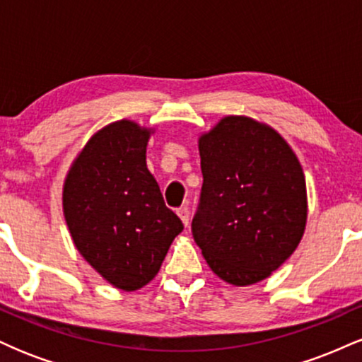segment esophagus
<instances>
[{"label":"esophagus","mask_w":362,"mask_h":362,"mask_svg":"<svg viewBox=\"0 0 362 362\" xmlns=\"http://www.w3.org/2000/svg\"><path fill=\"white\" fill-rule=\"evenodd\" d=\"M177 214H178V216H180L182 223H184V224H185V226H189V219H190V213H189V207H187V206H184V207H178Z\"/></svg>","instance_id":"obj_1"}]
</instances>
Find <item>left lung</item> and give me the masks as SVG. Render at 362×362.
<instances>
[{"label": "left lung", "mask_w": 362, "mask_h": 362, "mask_svg": "<svg viewBox=\"0 0 362 362\" xmlns=\"http://www.w3.org/2000/svg\"><path fill=\"white\" fill-rule=\"evenodd\" d=\"M202 189L192 235L214 274L235 286L271 276L296 250L306 184L293 149L271 127L224 117L199 139Z\"/></svg>", "instance_id": "1"}]
</instances>
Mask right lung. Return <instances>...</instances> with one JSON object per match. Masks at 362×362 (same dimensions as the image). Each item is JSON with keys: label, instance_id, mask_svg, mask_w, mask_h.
<instances>
[{"label": "right lung", "instance_id": "add662e5", "mask_svg": "<svg viewBox=\"0 0 362 362\" xmlns=\"http://www.w3.org/2000/svg\"><path fill=\"white\" fill-rule=\"evenodd\" d=\"M148 129L119 120L83 148L64 182L62 207L73 242L115 288L136 291L156 276L184 230L146 168Z\"/></svg>", "mask_w": 362, "mask_h": 362}]
</instances>
